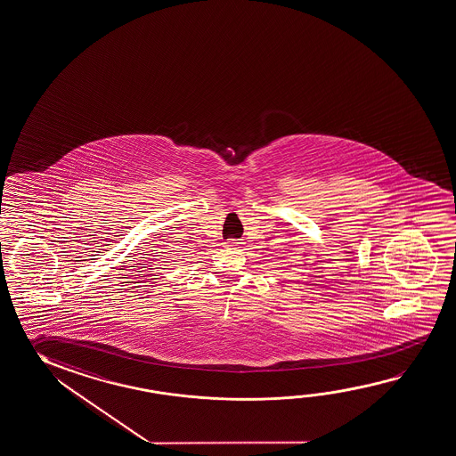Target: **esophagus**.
Segmentation results:
<instances>
[{"instance_id": "esophagus-1", "label": "esophagus", "mask_w": 456, "mask_h": 456, "mask_svg": "<svg viewBox=\"0 0 456 456\" xmlns=\"http://www.w3.org/2000/svg\"><path fill=\"white\" fill-rule=\"evenodd\" d=\"M224 247H230V248H239V247H240V242L236 240V239H230V240H226V242H224Z\"/></svg>"}]
</instances>
